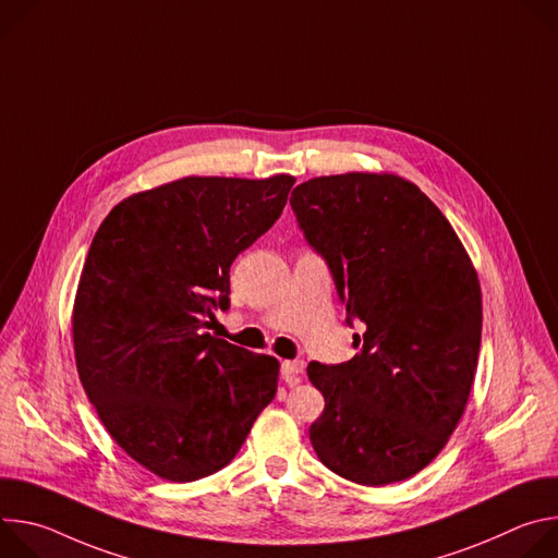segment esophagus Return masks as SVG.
I'll list each match as a JSON object with an SVG mask.
<instances>
[{"instance_id": "34e87169", "label": "esophagus", "mask_w": 558, "mask_h": 558, "mask_svg": "<svg viewBox=\"0 0 558 558\" xmlns=\"http://www.w3.org/2000/svg\"><path fill=\"white\" fill-rule=\"evenodd\" d=\"M304 371V362H300V360H284L282 364H280V373H282V377L289 381V379H295L300 373Z\"/></svg>"}]
</instances>
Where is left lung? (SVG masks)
Segmentation results:
<instances>
[{
	"mask_svg": "<svg viewBox=\"0 0 558 558\" xmlns=\"http://www.w3.org/2000/svg\"><path fill=\"white\" fill-rule=\"evenodd\" d=\"M291 207L349 315L366 325L349 362L306 366L325 395L313 450L360 486L404 482L465 411L482 344L480 278L446 216L397 174L308 179Z\"/></svg>",
	"mask_w": 558,
	"mask_h": 558,
	"instance_id": "obj_1",
	"label": "left lung"
}]
</instances>
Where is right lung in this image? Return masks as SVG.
<instances>
[{
  "label": "right lung",
  "mask_w": 558,
  "mask_h": 558,
  "mask_svg": "<svg viewBox=\"0 0 558 558\" xmlns=\"http://www.w3.org/2000/svg\"><path fill=\"white\" fill-rule=\"evenodd\" d=\"M293 183L185 177L123 198L93 238L72 306L78 379L110 437L161 480L225 468L276 397L280 362L209 336L205 317Z\"/></svg>",
  "instance_id": "add662e5"
}]
</instances>
